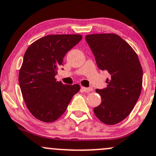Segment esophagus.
I'll use <instances>...</instances> for the list:
<instances>
[{"label": "esophagus", "instance_id": "1", "mask_svg": "<svg viewBox=\"0 0 156 156\" xmlns=\"http://www.w3.org/2000/svg\"><path fill=\"white\" fill-rule=\"evenodd\" d=\"M81 90L83 92H86V93H89V92L93 91V88L92 87H81Z\"/></svg>", "mask_w": 156, "mask_h": 156}]
</instances>
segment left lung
<instances>
[{"label":"left lung","instance_id":"left-lung-1","mask_svg":"<svg viewBox=\"0 0 156 156\" xmlns=\"http://www.w3.org/2000/svg\"><path fill=\"white\" fill-rule=\"evenodd\" d=\"M85 39L99 69L110 74L107 87L96 90L101 102L94 108V114L103 123L115 125L129 116L139 99L141 65L133 48L117 34H90Z\"/></svg>","mask_w":156,"mask_h":156}]
</instances>
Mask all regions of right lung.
Instances as JSON below:
<instances>
[{"label":"right lung","instance_id":"obj_1","mask_svg":"<svg viewBox=\"0 0 156 156\" xmlns=\"http://www.w3.org/2000/svg\"><path fill=\"white\" fill-rule=\"evenodd\" d=\"M81 39L79 34L48 35L35 41L24 53L19 82L27 109L39 120H57L79 91L78 84H63L55 75L66 54Z\"/></svg>","mask_w":156,"mask_h":156}]
</instances>
